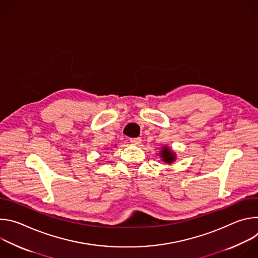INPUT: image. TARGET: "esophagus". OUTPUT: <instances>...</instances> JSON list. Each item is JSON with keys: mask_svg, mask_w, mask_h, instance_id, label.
Segmentation results:
<instances>
[{"mask_svg": "<svg viewBox=\"0 0 258 258\" xmlns=\"http://www.w3.org/2000/svg\"><path fill=\"white\" fill-rule=\"evenodd\" d=\"M130 141H131V143L134 144V145H140V144L142 143L141 138H132Z\"/></svg>", "mask_w": 258, "mask_h": 258, "instance_id": "esophagus-1", "label": "esophagus"}]
</instances>
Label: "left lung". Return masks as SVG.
Masks as SVG:
<instances>
[{
    "label": "left lung",
    "instance_id": "left-lung-1",
    "mask_svg": "<svg viewBox=\"0 0 258 258\" xmlns=\"http://www.w3.org/2000/svg\"><path fill=\"white\" fill-rule=\"evenodd\" d=\"M159 156L161 160L167 164H172L176 159L175 152L169 148L168 146H162L161 150L159 151Z\"/></svg>",
    "mask_w": 258,
    "mask_h": 258
}]
</instances>
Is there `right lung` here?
Returning a JSON list of instances; mask_svg holds the SVG:
<instances>
[{
	"label": "right lung",
	"mask_w": 258,
	"mask_h": 258,
	"mask_svg": "<svg viewBox=\"0 0 258 258\" xmlns=\"http://www.w3.org/2000/svg\"><path fill=\"white\" fill-rule=\"evenodd\" d=\"M115 146H116V145H115Z\"/></svg>",
	"instance_id": "right-lung-1"
}]
</instances>
